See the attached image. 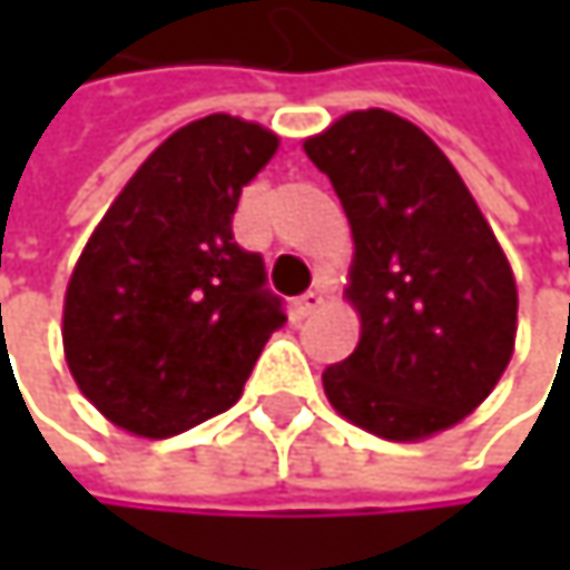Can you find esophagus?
Returning a JSON list of instances; mask_svg holds the SVG:
<instances>
[{
  "label": "esophagus",
  "instance_id": "esophagus-1",
  "mask_svg": "<svg viewBox=\"0 0 570 570\" xmlns=\"http://www.w3.org/2000/svg\"><path fill=\"white\" fill-rule=\"evenodd\" d=\"M323 303H326V293H323V289H306V293L296 299L293 309H296V316H313Z\"/></svg>",
  "mask_w": 570,
  "mask_h": 570
}]
</instances>
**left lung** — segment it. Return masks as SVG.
<instances>
[{
  "mask_svg": "<svg viewBox=\"0 0 570 570\" xmlns=\"http://www.w3.org/2000/svg\"><path fill=\"white\" fill-rule=\"evenodd\" d=\"M303 151L353 230L343 296L360 346L323 373L330 405L390 442L459 425L499 386L518 333V286L492 224L442 148L393 111H350Z\"/></svg>",
  "mask_w": 570,
  "mask_h": 570,
  "instance_id": "left-lung-1",
  "label": "left lung"
}]
</instances>
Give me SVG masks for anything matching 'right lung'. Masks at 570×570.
Masks as SVG:
<instances>
[{"label": "right lung", "instance_id": "right-lung-1", "mask_svg": "<svg viewBox=\"0 0 570 570\" xmlns=\"http://www.w3.org/2000/svg\"><path fill=\"white\" fill-rule=\"evenodd\" d=\"M281 138L207 115L165 138L91 230L65 289L71 380L108 422L171 439L230 409L286 323L261 254L234 240L244 184Z\"/></svg>", "mask_w": 570, "mask_h": 570}]
</instances>
